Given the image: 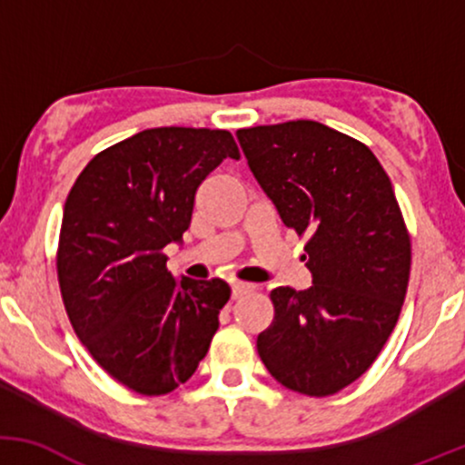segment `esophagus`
I'll return each instance as SVG.
<instances>
[{
  "mask_svg": "<svg viewBox=\"0 0 465 465\" xmlns=\"http://www.w3.org/2000/svg\"><path fill=\"white\" fill-rule=\"evenodd\" d=\"M253 284H244V282H233L232 284V297L233 300H238V297H244L249 295L251 291H253Z\"/></svg>",
  "mask_w": 465,
  "mask_h": 465,
  "instance_id": "esophagus-1",
  "label": "esophagus"
}]
</instances>
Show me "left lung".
Listing matches in <instances>:
<instances>
[{"instance_id":"obj_1","label":"left lung","mask_w":465,"mask_h":465,"mask_svg":"<svg viewBox=\"0 0 465 465\" xmlns=\"http://www.w3.org/2000/svg\"><path fill=\"white\" fill-rule=\"evenodd\" d=\"M249 170L286 227L308 233L312 286L271 292L258 354L277 382L332 396L370 370L396 328L411 240L391 181L365 143L312 120L236 133Z\"/></svg>"}]
</instances>
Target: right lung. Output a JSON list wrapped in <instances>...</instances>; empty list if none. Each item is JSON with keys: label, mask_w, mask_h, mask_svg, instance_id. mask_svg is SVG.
Returning <instances> with one entry per match:
<instances>
[{"label": "right lung", "mask_w": 465, "mask_h": 465, "mask_svg": "<svg viewBox=\"0 0 465 465\" xmlns=\"http://www.w3.org/2000/svg\"><path fill=\"white\" fill-rule=\"evenodd\" d=\"M232 133L162 126L95 154L63 207L58 284L80 343L117 382L143 396L196 371L229 300L223 280L177 282L163 247L183 242L199 185Z\"/></svg>", "instance_id": "1"}]
</instances>
